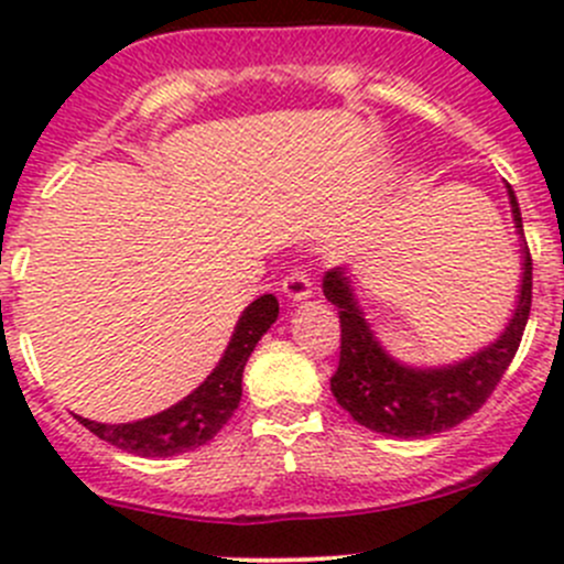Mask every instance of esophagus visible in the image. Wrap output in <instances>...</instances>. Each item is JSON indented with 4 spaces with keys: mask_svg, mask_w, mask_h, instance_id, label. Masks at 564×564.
<instances>
[{
    "mask_svg": "<svg viewBox=\"0 0 564 564\" xmlns=\"http://www.w3.org/2000/svg\"><path fill=\"white\" fill-rule=\"evenodd\" d=\"M281 292L289 303H305L308 297H314V283H311V278L303 270H292L283 278Z\"/></svg>",
    "mask_w": 564,
    "mask_h": 564,
    "instance_id": "obj_1",
    "label": "esophagus"
}]
</instances>
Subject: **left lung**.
<instances>
[{
    "label": "left lung",
    "instance_id": "left-lung-1",
    "mask_svg": "<svg viewBox=\"0 0 564 564\" xmlns=\"http://www.w3.org/2000/svg\"><path fill=\"white\" fill-rule=\"evenodd\" d=\"M508 187L510 215L521 242V283L513 316L482 349L447 366H409L392 357L373 333L357 300L355 281L344 267L324 275V297L340 316V362L329 379L335 401L360 425L382 436L423 440L453 429L486 403L508 371L524 335L532 305V259L524 242L519 198Z\"/></svg>",
    "mask_w": 564,
    "mask_h": 564
}]
</instances>
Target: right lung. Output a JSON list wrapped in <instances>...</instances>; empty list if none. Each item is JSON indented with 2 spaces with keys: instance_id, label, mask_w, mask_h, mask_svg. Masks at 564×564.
<instances>
[{
  "instance_id": "1",
  "label": "right lung",
  "mask_w": 564,
  "mask_h": 564,
  "mask_svg": "<svg viewBox=\"0 0 564 564\" xmlns=\"http://www.w3.org/2000/svg\"><path fill=\"white\" fill-rule=\"evenodd\" d=\"M275 318L278 300L272 294L253 300L242 311L229 346L213 373L174 406L163 409L152 417L135 420V423H98V420L87 417H78V423L108 445L144 458L180 456V453L207 445L240 406L246 362L261 335L275 324Z\"/></svg>"
}]
</instances>
